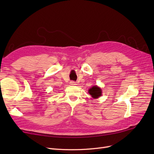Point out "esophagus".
Segmentation results:
<instances>
[{
    "label": "esophagus",
    "mask_w": 154,
    "mask_h": 154,
    "mask_svg": "<svg viewBox=\"0 0 154 154\" xmlns=\"http://www.w3.org/2000/svg\"><path fill=\"white\" fill-rule=\"evenodd\" d=\"M70 83H71V85H76V82H73V81L70 82Z\"/></svg>",
    "instance_id": "esophagus-1"
}]
</instances>
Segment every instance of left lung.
<instances>
[{
    "label": "left lung",
    "instance_id": "left-lung-1",
    "mask_svg": "<svg viewBox=\"0 0 154 154\" xmlns=\"http://www.w3.org/2000/svg\"><path fill=\"white\" fill-rule=\"evenodd\" d=\"M101 89L97 86L92 87L89 90H88V93L91 95L93 98H97L101 96Z\"/></svg>",
    "mask_w": 154,
    "mask_h": 154
}]
</instances>
